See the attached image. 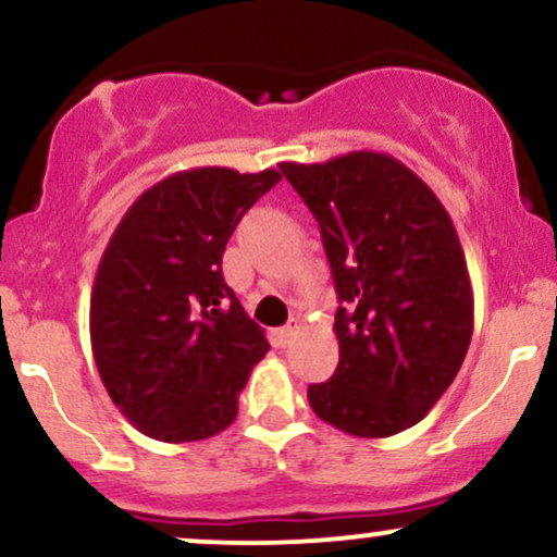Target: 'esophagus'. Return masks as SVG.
<instances>
[{
    "mask_svg": "<svg viewBox=\"0 0 557 557\" xmlns=\"http://www.w3.org/2000/svg\"><path fill=\"white\" fill-rule=\"evenodd\" d=\"M293 337H296V327H283V330H277V341H280V345H290Z\"/></svg>",
    "mask_w": 557,
    "mask_h": 557,
    "instance_id": "obj_1",
    "label": "esophagus"
}]
</instances>
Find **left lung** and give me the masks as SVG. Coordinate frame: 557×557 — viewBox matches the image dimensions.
Returning a JSON list of instances; mask_svg holds the SVG:
<instances>
[{
    "instance_id": "left-lung-1",
    "label": "left lung",
    "mask_w": 557,
    "mask_h": 557,
    "mask_svg": "<svg viewBox=\"0 0 557 557\" xmlns=\"http://www.w3.org/2000/svg\"><path fill=\"white\" fill-rule=\"evenodd\" d=\"M322 230L341 309V361L309 403L354 437L426 417L474 332V293L450 214L417 172L380 151L280 164Z\"/></svg>"
}]
</instances>
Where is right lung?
<instances>
[{"instance_id":"add662e5","label":"right lung","mask_w":557,"mask_h":557,"mask_svg":"<svg viewBox=\"0 0 557 557\" xmlns=\"http://www.w3.org/2000/svg\"><path fill=\"white\" fill-rule=\"evenodd\" d=\"M280 181L277 170H183L114 227L91 290V348L114 406L149 437L194 443L235 421L270 343L222 277V253Z\"/></svg>"}]
</instances>
